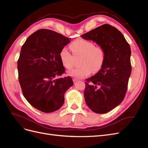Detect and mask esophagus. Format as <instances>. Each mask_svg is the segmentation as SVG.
Here are the masks:
<instances>
[{
	"label": "esophagus",
	"mask_w": 148,
	"mask_h": 148,
	"mask_svg": "<svg viewBox=\"0 0 148 148\" xmlns=\"http://www.w3.org/2000/svg\"><path fill=\"white\" fill-rule=\"evenodd\" d=\"M78 79H77V78H73V82H74V83H75V82H77V81H78Z\"/></svg>",
	"instance_id": "1"
}]
</instances>
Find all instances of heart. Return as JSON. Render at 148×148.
Returning <instances> with one entry per match:
<instances>
[{
    "label": "heart",
    "instance_id": "heart-1",
    "mask_svg": "<svg viewBox=\"0 0 148 148\" xmlns=\"http://www.w3.org/2000/svg\"><path fill=\"white\" fill-rule=\"evenodd\" d=\"M70 47L75 57H82L79 65L77 69L70 71L69 75L75 78H83L88 77L92 72L99 71L104 65L106 53L104 49L95 46L92 42L83 39H78L70 44ZM60 58L62 64L68 70L74 65V57L66 47L61 49Z\"/></svg>",
    "mask_w": 148,
    "mask_h": 148
}]
</instances>
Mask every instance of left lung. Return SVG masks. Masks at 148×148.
Masks as SVG:
<instances>
[{"mask_svg": "<svg viewBox=\"0 0 148 148\" xmlns=\"http://www.w3.org/2000/svg\"><path fill=\"white\" fill-rule=\"evenodd\" d=\"M81 37L96 42L105 51L104 65L95 75L86 79L84 91L89 108L95 113L105 114L119 106L126 95L132 71L131 49L122 33L108 24Z\"/></svg>", "mask_w": 148, "mask_h": 148, "instance_id": "1", "label": "left lung"}]
</instances>
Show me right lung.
Here are the masks:
<instances>
[{
  "label": "right lung",
  "mask_w": 148,
  "mask_h": 148,
  "mask_svg": "<svg viewBox=\"0 0 148 148\" xmlns=\"http://www.w3.org/2000/svg\"><path fill=\"white\" fill-rule=\"evenodd\" d=\"M71 38L41 29L27 38L21 49L17 68L25 99L43 112H52L64 103V94L73 86L70 77L56 78L65 72L60 52Z\"/></svg>",
  "instance_id": "1"
}]
</instances>
